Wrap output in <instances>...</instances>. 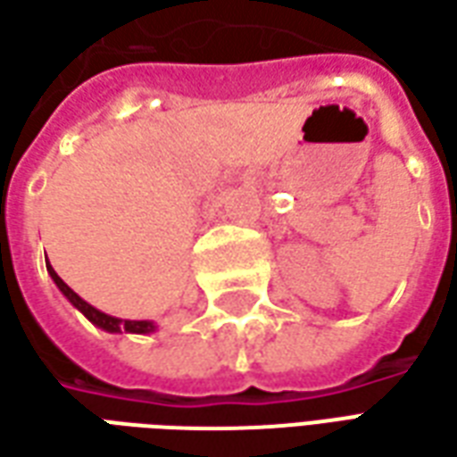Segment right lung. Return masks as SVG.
Here are the masks:
<instances>
[{
  "label": "right lung",
  "instance_id": "right-lung-1",
  "mask_svg": "<svg viewBox=\"0 0 457 457\" xmlns=\"http://www.w3.org/2000/svg\"><path fill=\"white\" fill-rule=\"evenodd\" d=\"M46 269H48V274H51V278H54V284L58 288H61V294H63L71 303H73L80 313H83L93 326L103 328L104 333H134V336H146V333H154L156 330V326H154V320H124V318H114V316H107V313H103V311H97L95 306H90L87 301H83V298L75 294L73 288L65 284L63 278L58 277L54 271V267L51 264H46Z\"/></svg>",
  "mask_w": 457,
  "mask_h": 457
}]
</instances>
